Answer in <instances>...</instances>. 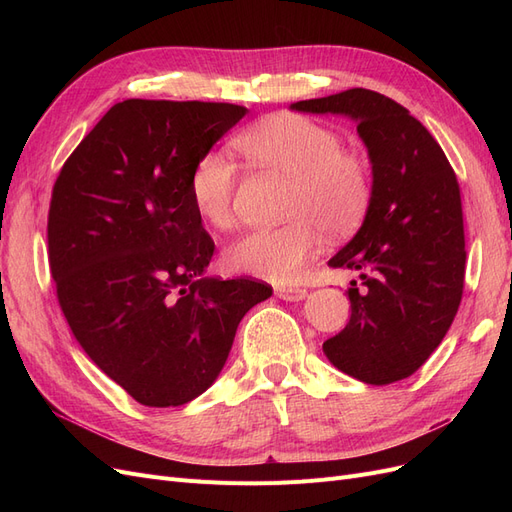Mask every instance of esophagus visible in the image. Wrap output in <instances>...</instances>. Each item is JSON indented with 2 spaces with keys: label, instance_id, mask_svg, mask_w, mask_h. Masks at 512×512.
I'll list each match as a JSON object with an SVG mask.
<instances>
[{
  "label": "esophagus",
  "instance_id": "esophagus-1",
  "mask_svg": "<svg viewBox=\"0 0 512 512\" xmlns=\"http://www.w3.org/2000/svg\"><path fill=\"white\" fill-rule=\"evenodd\" d=\"M275 297L282 301H303L307 297V290L299 286H280L275 288Z\"/></svg>",
  "mask_w": 512,
  "mask_h": 512
}]
</instances>
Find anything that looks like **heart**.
I'll return each mask as SVG.
<instances>
[{
  "mask_svg": "<svg viewBox=\"0 0 512 512\" xmlns=\"http://www.w3.org/2000/svg\"><path fill=\"white\" fill-rule=\"evenodd\" d=\"M235 147L254 166L290 177L286 213L294 220L232 241L224 252L228 271L284 284L318 254L320 230L344 239L361 228L374 198L371 166L361 153L342 149V138L329 126L294 113L271 115L239 134ZM235 185L237 170L226 153H205L192 168L188 188L198 218L230 228Z\"/></svg>",
  "mask_w": 512,
  "mask_h": 512,
  "instance_id": "heart-1",
  "label": "heart"
}]
</instances>
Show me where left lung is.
<instances>
[{
	"mask_svg": "<svg viewBox=\"0 0 512 512\" xmlns=\"http://www.w3.org/2000/svg\"><path fill=\"white\" fill-rule=\"evenodd\" d=\"M290 108L354 119L374 177L359 232L329 260L359 271L361 284L350 282V322L322 350L365 384L404 380L440 346L461 303L466 241L455 170L423 123L378 91L354 87Z\"/></svg>",
	"mask_w": 512,
	"mask_h": 512,
	"instance_id": "1",
	"label": "left lung"
}]
</instances>
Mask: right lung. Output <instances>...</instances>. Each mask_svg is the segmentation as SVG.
Masks as SVG:
<instances>
[{"label":"right lung","instance_id":"obj_1","mask_svg":"<svg viewBox=\"0 0 512 512\" xmlns=\"http://www.w3.org/2000/svg\"><path fill=\"white\" fill-rule=\"evenodd\" d=\"M226 102L123 100L72 151L49 209V262L76 342L138 404L183 406L220 376L271 286L205 277L213 239L194 164L245 117Z\"/></svg>","mask_w":512,"mask_h":512}]
</instances>
